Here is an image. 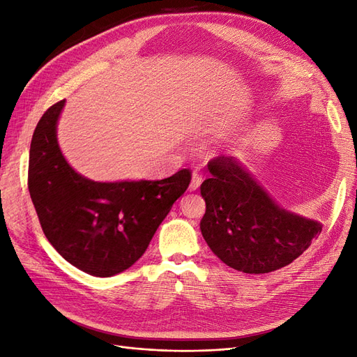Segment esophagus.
<instances>
[{"instance_id": "1", "label": "esophagus", "mask_w": 357, "mask_h": 357, "mask_svg": "<svg viewBox=\"0 0 357 357\" xmlns=\"http://www.w3.org/2000/svg\"><path fill=\"white\" fill-rule=\"evenodd\" d=\"M201 183H202V174L199 171H193L190 185H189V190H197L201 186Z\"/></svg>"}]
</instances>
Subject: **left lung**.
Listing matches in <instances>:
<instances>
[{
  "label": "left lung",
  "mask_w": 357,
  "mask_h": 357,
  "mask_svg": "<svg viewBox=\"0 0 357 357\" xmlns=\"http://www.w3.org/2000/svg\"><path fill=\"white\" fill-rule=\"evenodd\" d=\"M211 178L201 195V232L213 253L245 274L275 271L295 261L321 232V225L278 207L232 156L208 162Z\"/></svg>",
  "instance_id": "obj_1"
}]
</instances>
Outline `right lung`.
I'll list each match as a JSON object with an SVG mask.
<instances>
[{
	"label": "right lung",
	"mask_w": 357,
	"mask_h": 357,
	"mask_svg": "<svg viewBox=\"0 0 357 357\" xmlns=\"http://www.w3.org/2000/svg\"><path fill=\"white\" fill-rule=\"evenodd\" d=\"M63 104L47 109L32 135L29 195L43 232L66 261L91 275L112 277L143 256L192 174L185 168L164 180L114 183L80 176L58 144Z\"/></svg>",
	"instance_id": "obj_1"
}]
</instances>
